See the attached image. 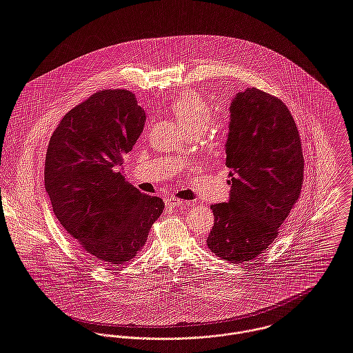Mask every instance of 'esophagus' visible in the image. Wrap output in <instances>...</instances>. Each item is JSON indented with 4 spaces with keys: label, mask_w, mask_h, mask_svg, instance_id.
Segmentation results:
<instances>
[{
    "label": "esophagus",
    "mask_w": 353,
    "mask_h": 353,
    "mask_svg": "<svg viewBox=\"0 0 353 353\" xmlns=\"http://www.w3.org/2000/svg\"><path fill=\"white\" fill-rule=\"evenodd\" d=\"M182 204H183V201L179 199H174V197L165 199V205H168V207H179Z\"/></svg>",
    "instance_id": "esophagus-1"
}]
</instances>
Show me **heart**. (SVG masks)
I'll return each instance as SVG.
<instances>
[{
  "label": "heart",
  "mask_w": 353,
  "mask_h": 353,
  "mask_svg": "<svg viewBox=\"0 0 353 353\" xmlns=\"http://www.w3.org/2000/svg\"><path fill=\"white\" fill-rule=\"evenodd\" d=\"M171 111L186 134H201L212 120L211 105L194 92H183L171 103Z\"/></svg>",
  "instance_id": "1"
}]
</instances>
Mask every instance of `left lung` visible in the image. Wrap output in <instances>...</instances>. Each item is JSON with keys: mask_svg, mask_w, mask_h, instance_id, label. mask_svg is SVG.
<instances>
[{"mask_svg": "<svg viewBox=\"0 0 353 353\" xmlns=\"http://www.w3.org/2000/svg\"><path fill=\"white\" fill-rule=\"evenodd\" d=\"M226 154L230 199L211 205L207 245L221 259L248 263L272 243L300 197L304 157L288 107L256 88L235 94Z\"/></svg>", "mask_w": 353, "mask_h": 353, "instance_id": "8db88e82", "label": "left lung"}]
</instances>
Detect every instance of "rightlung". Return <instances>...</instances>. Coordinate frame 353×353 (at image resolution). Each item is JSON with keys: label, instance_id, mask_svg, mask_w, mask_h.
Wrapping results in <instances>:
<instances>
[{"label": "right lung", "instance_id": "add662e5", "mask_svg": "<svg viewBox=\"0 0 353 353\" xmlns=\"http://www.w3.org/2000/svg\"><path fill=\"white\" fill-rule=\"evenodd\" d=\"M145 120L131 92L108 89L65 114L50 137L45 189L60 225L93 261H130L164 210L117 171Z\"/></svg>", "mask_w": 353, "mask_h": 353}]
</instances>
